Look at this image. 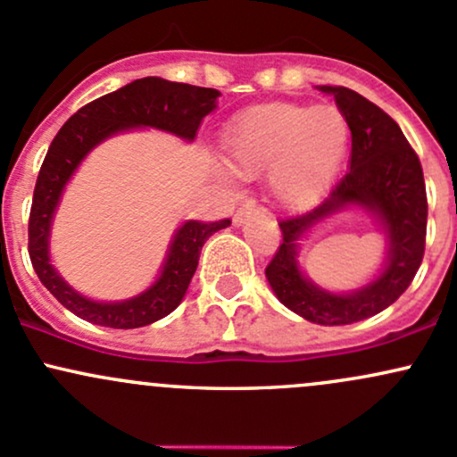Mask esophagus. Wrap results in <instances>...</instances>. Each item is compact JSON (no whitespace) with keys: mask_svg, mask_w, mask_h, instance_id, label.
<instances>
[{"mask_svg":"<svg viewBox=\"0 0 457 457\" xmlns=\"http://www.w3.org/2000/svg\"><path fill=\"white\" fill-rule=\"evenodd\" d=\"M254 211H257V204H254L253 200H248L246 204H242V207H239L237 211H235V215H233V222H235V224H242L244 220H246L250 213H254Z\"/></svg>","mask_w":457,"mask_h":457,"instance_id":"34e87169","label":"esophagus"}]
</instances>
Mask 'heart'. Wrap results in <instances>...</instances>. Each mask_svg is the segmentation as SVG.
<instances>
[{
    "label": "heart",
    "instance_id": "obj_1",
    "mask_svg": "<svg viewBox=\"0 0 457 457\" xmlns=\"http://www.w3.org/2000/svg\"><path fill=\"white\" fill-rule=\"evenodd\" d=\"M348 145V121L337 106L292 102L254 106L230 126L224 154L239 176L268 170L274 198L305 209L328 187Z\"/></svg>",
    "mask_w": 457,
    "mask_h": 457
}]
</instances>
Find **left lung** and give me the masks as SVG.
<instances>
[{
  "instance_id": "left-lung-1",
  "label": "left lung",
  "mask_w": 457,
  "mask_h": 457,
  "mask_svg": "<svg viewBox=\"0 0 457 457\" xmlns=\"http://www.w3.org/2000/svg\"><path fill=\"white\" fill-rule=\"evenodd\" d=\"M336 97L351 129V170L318 207L281 220L283 242L266 277L278 301L316 325H353L390 307L410 287L425 254L427 194L420 161L395 120L346 87H320ZM372 210L388 237L386 268L351 295H331L302 277L295 242L331 212L350 206Z\"/></svg>"
}]
</instances>
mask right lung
I'll use <instances>...</instances> for the list:
<instances>
[{"mask_svg":"<svg viewBox=\"0 0 457 457\" xmlns=\"http://www.w3.org/2000/svg\"><path fill=\"white\" fill-rule=\"evenodd\" d=\"M220 91L204 87L170 82L163 78H141L121 89L106 93L82 106L62 124L54 137L34 187L30 222H28V253L37 277L62 307L82 320L111 328H137L152 325L174 312L187 292L198 268L200 250L230 220L198 222L189 220L176 230L165 266L159 278L139 296L121 303H97L85 298L58 277L50 263L52 215L62 189L89 152L106 137L129 129H159L180 139L194 141L200 121L215 109Z\"/></svg>","mask_w":457,"mask_h":457,"instance_id":"add662e5","label":"right lung"}]
</instances>
